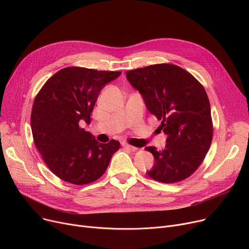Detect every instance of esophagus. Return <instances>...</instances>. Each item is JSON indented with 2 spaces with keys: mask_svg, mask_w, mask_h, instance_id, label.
Masks as SVG:
<instances>
[{
  "mask_svg": "<svg viewBox=\"0 0 249 249\" xmlns=\"http://www.w3.org/2000/svg\"><path fill=\"white\" fill-rule=\"evenodd\" d=\"M122 146H123L125 149L131 150V151H136V150H137L136 147H134V146H132V145H129V144H127V143H123Z\"/></svg>",
  "mask_w": 249,
  "mask_h": 249,
  "instance_id": "34e87169",
  "label": "esophagus"
}]
</instances>
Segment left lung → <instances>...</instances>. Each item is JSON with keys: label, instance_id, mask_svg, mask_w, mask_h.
<instances>
[{"label": "left lung", "instance_id": "1", "mask_svg": "<svg viewBox=\"0 0 249 249\" xmlns=\"http://www.w3.org/2000/svg\"><path fill=\"white\" fill-rule=\"evenodd\" d=\"M126 77L161 120L166 134L162 150L145 149L154 156L148 176L171 184L190 177L204 160L213 137L210 102L203 86L175 64L161 63L126 71Z\"/></svg>", "mask_w": 249, "mask_h": 249}]
</instances>
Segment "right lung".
<instances>
[{
    "label": "right lung",
    "mask_w": 249,
    "mask_h": 249,
    "mask_svg": "<svg viewBox=\"0 0 249 249\" xmlns=\"http://www.w3.org/2000/svg\"><path fill=\"white\" fill-rule=\"evenodd\" d=\"M121 71L71 67L52 75L36 96L31 113L34 143L50 171L74 185L104 175L120 142L100 143L80 124L90 123L100 91Z\"/></svg>",
    "instance_id": "add662e5"
}]
</instances>
